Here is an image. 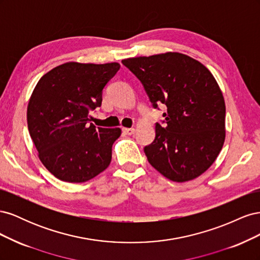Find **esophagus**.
Wrapping results in <instances>:
<instances>
[{"label": "esophagus", "instance_id": "1", "mask_svg": "<svg viewBox=\"0 0 260 260\" xmlns=\"http://www.w3.org/2000/svg\"><path fill=\"white\" fill-rule=\"evenodd\" d=\"M135 129L133 128H123L122 129V132L124 133V135H127V136H132L133 133H135Z\"/></svg>", "mask_w": 260, "mask_h": 260}]
</instances>
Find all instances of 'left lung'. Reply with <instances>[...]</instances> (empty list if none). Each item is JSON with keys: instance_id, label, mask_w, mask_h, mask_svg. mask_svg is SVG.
I'll return each mask as SVG.
<instances>
[{"instance_id": "8db88e82", "label": "left lung", "mask_w": 260, "mask_h": 260, "mask_svg": "<svg viewBox=\"0 0 260 260\" xmlns=\"http://www.w3.org/2000/svg\"><path fill=\"white\" fill-rule=\"evenodd\" d=\"M142 83L154 108L167 106L155 140L144 147L148 162L171 181L185 182L205 172L224 143L225 105L209 70L181 53L123 59Z\"/></svg>"}]
</instances>
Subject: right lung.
I'll use <instances>...</instances> for the list:
<instances>
[{
    "label": "right lung",
    "instance_id": "obj_1",
    "mask_svg": "<svg viewBox=\"0 0 260 260\" xmlns=\"http://www.w3.org/2000/svg\"><path fill=\"white\" fill-rule=\"evenodd\" d=\"M120 65L66 62L45 74L30 98L27 121L39 158L52 175L70 183L85 182L104 171L119 128H96L90 112Z\"/></svg>",
    "mask_w": 260,
    "mask_h": 260
}]
</instances>
